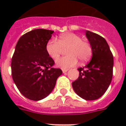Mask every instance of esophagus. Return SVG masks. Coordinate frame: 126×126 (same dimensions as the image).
Segmentation results:
<instances>
[{
  "instance_id": "1",
  "label": "esophagus",
  "mask_w": 126,
  "mask_h": 126,
  "mask_svg": "<svg viewBox=\"0 0 126 126\" xmlns=\"http://www.w3.org/2000/svg\"><path fill=\"white\" fill-rule=\"evenodd\" d=\"M62 70L63 73H66V72H67L68 71V69H62Z\"/></svg>"
}]
</instances>
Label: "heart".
<instances>
[{"instance_id": "1", "label": "heart", "mask_w": 126, "mask_h": 126, "mask_svg": "<svg viewBox=\"0 0 126 126\" xmlns=\"http://www.w3.org/2000/svg\"><path fill=\"white\" fill-rule=\"evenodd\" d=\"M67 55L56 61V65L59 68H68L76 65L78 60L85 62L92 56L93 48L91 44L87 41L81 39L80 36L72 33L62 34L58 40L52 38L46 45L47 54L52 59H57L66 48Z\"/></svg>"}]
</instances>
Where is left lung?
Returning a JSON list of instances; mask_svg holds the SVG:
<instances>
[{
	"instance_id": "left-lung-1",
	"label": "left lung",
	"mask_w": 126,
	"mask_h": 126,
	"mask_svg": "<svg viewBox=\"0 0 126 126\" xmlns=\"http://www.w3.org/2000/svg\"><path fill=\"white\" fill-rule=\"evenodd\" d=\"M86 37L92 47V58L85 67L78 69L79 76L72 83V87L82 98L93 100L100 98L110 84L114 59L103 37L89 31H86Z\"/></svg>"
}]
</instances>
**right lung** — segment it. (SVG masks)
<instances>
[{
  "mask_svg": "<svg viewBox=\"0 0 126 126\" xmlns=\"http://www.w3.org/2000/svg\"><path fill=\"white\" fill-rule=\"evenodd\" d=\"M54 33L36 29L18 40L12 58V76L19 92L30 100H41L52 92L62 74L52 66L54 61L47 54L46 45Z\"/></svg>",
  "mask_w": 126,
  "mask_h": 126,
  "instance_id": "obj_1",
  "label": "right lung"
}]
</instances>
